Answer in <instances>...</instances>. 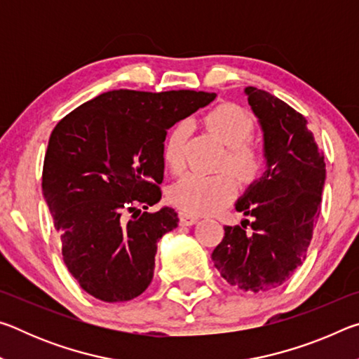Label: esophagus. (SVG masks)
Instances as JSON below:
<instances>
[{"label":"esophagus","mask_w":359,"mask_h":359,"mask_svg":"<svg viewBox=\"0 0 359 359\" xmlns=\"http://www.w3.org/2000/svg\"><path fill=\"white\" fill-rule=\"evenodd\" d=\"M179 222H180L182 226H191V224H194V223L198 222V217L187 214V212H180V214H179Z\"/></svg>","instance_id":"1"}]
</instances>
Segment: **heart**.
<instances>
[{"instance_id": "obj_1", "label": "heart", "mask_w": 359, "mask_h": 359, "mask_svg": "<svg viewBox=\"0 0 359 359\" xmlns=\"http://www.w3.org/2000/svg\"><path fill=\"white\" fill-rule=\"evenodd\" d=\"M204 125L223 145L226 154L222 168L231 169L244 184H255L266 172L269 154L263 142L252 139L253 120L245 109L233 102H223L204 115ZM190 126L180 121L172 126L163 144V160L172 172L185 166V144ZM236 194L234 175L223 171L212 175L188 172L169 190V201L187 214L208 215L222 210Z\"/></svg>"}]
</instances>
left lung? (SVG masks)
<instances>
[{
  "label": "left lung",
  "instance_id": "obj_1",
  "mask_svg": "<svg viewBox=\"0 0 359 359\" xmlns=\"http://www.w3.org/2000/svg\"><path fill=\"white\" fill-rule=\"evenodd\" d=\"M245 93L263 128L269 163L236 203V210L253 222L224 226L212 261L229 285L259 293L280 287L306 259L326 165L302 114L264 90L247 87Z\"/></svg>",
  "mask_w": 359,
  "mask_h": 359
}]
</instances>
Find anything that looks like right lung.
Here are the masks:
<instances>
[{
    "label": "right lung",
    "instance_id": "add662e5",
    "mask_svg": "<svg viewBox=\"0 0 359 359\" xmlns=\"http://www.w3.org/2000/svg\"><path fill=\"white\" fill-rule=\"evenodd\" d=\"M215 96L112 90L53 128L42 193L66 267L96 299L131 301L147 290L158 241L179 223L171 208L147 212L161 199L168 130Z\"/></svg>",
    "mask_w": 359,
    "mask_h": 359
}]
</instances>
